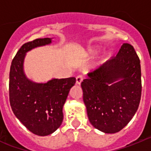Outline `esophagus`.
Here are the masks:
<instances>
[{"label":"esophagus","mask_w":151,"mask_h":151,"mask_svg":"<svg viewBox=\"0 0 151 151\" xmlns=\"http://www.w3.org/2000/svg\"><path fill=\"white\" fill-rule=\"evenodd\" d=\"M83 79H84V78L82 75H79V76H78L76 77V84H78V85H81V83L82 82Z\"/></svg>","instance_id":"obj_1"}]
</instances>
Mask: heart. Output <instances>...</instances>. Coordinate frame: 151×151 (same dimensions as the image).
Masks as SVG:
<instances>
[{
	"instance_id": "b5f03b06",
	"label": "heart",
	"mask_w": 151,
	"mask_h": 151,
	"mask_svg": "<svg viewBox=\"0 0 151 151\" xmlns=\"http://www.w3.org/2000/svg\"><path fill=\"white\" fill-rule=\"evenodd\" d=\"M91 53H94V50H91Z\"/></svg>"
}]
</instances>
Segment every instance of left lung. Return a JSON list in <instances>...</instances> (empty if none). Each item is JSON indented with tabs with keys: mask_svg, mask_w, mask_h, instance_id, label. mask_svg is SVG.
Here are the masks:
<instances>
[{
	"mask_svg": "<svg viewBox=\"0 0 151 151\" xmlns=\"http://www.w3.org/2000/svg\"><path fill=\"white\" fill-rule=\"evenodd\" d=\"M88 76L81 86L89 121L103 132H118L134 116L141 101V64L132 45L124 43L115 57Z\"/></svg>",
	"mask_w": 151,
	"mask_h": 151,
	"instance_id": "8db88e82",
	"label": "left lung"
}]
</instances>
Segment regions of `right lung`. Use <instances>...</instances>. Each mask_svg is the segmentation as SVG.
I'll list each match as a JSON object with an SVG mask.
<instances>
[{"instance_id": "1", "label": "right lung", "mask_w": 151, "mask_h": 151, "mask_svg": "<svg viewBox=\"0 0 151 151\" xmlns=\"http://www.w3.org/2000/svg\"><path fill=\"white\" fill-rule=\"evenodd\" d=\"M51 38H38L25 43L12 61L9 96L14 115L31 132L46 136L54 132L63 119V106L76 78H53L47 83L29 80L23 71L26 52L51 43Z\"/></svg>"}]
</instances>
